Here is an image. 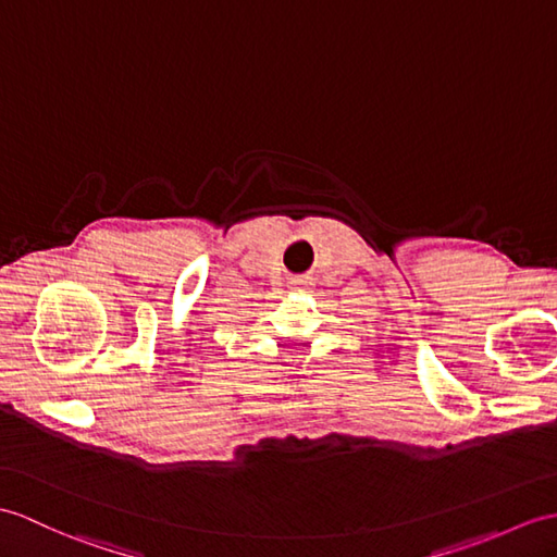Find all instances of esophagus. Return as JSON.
Listing matches in <instances>:
<instances>
[{"instance_id":"1","label":"esophagus","mask_w":557,"mask_h":557,"mask_svg":"<svg viewBox=\"0 0 557 557\" xmlns=\"http://www.w3.org/2000/svg\"><path fill=\"white\" fill-rule=\"evenodd\" d=\"M292 284H294V287H304V284H308V280L306 277H296V280H292Z\"/></svg>"}]
</instances>
